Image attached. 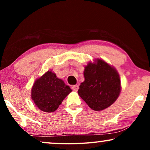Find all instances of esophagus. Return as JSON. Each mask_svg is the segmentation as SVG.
<instances>
[{"instance_id": "34e87169", "label": "esophagus", "mask_w": 150, "mask_h": 150, "mask_svg": "<svg viewBox=\"0 0 150 150\" xmlns=\"http://www.w3.org/2000/svg\"><path fill=\"white\" fill-rule=\"evenodd\" d=\"M79 85H73L72 87H71V89H72L73 91H77L78 90H79Z\"/></svg>"}]
</instances>
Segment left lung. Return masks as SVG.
Here are the masks:
<instances>
[{"instance_id": "1", "label": "left lung", "mask_w": 150, "mask_h": 150, "mask_svg": "<svg viewBox=\"0 0 150 150\" xmlns=\"http://www.w3.org/2000/svg\"><path fill=\"white\" fill-rule=\"evenodd\" d=\"M85 81L78 93L91 109L100 111L111 106L120 96L122 86L118 71L101 59L85 66Z\"/></svg>"}]
</instances>
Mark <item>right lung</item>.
Here are the masks:
<instances>
[{
    "label": "right lung",
    "mask_w": 150,
    "mask_h": 150,
    "mask_svg": "<svg viewBox=\"0 0 150 150\" xmlns=\"http://www.w3.org/2000/svg\"><path fill=\"white\" fill-rule=\"evenodd\" d=\"M71 91L63 80L58 79L52 70H48L35 81L31 89V99L39 109L52 112Z\"/></svg>",
    "instance_id": "right-lung-1"
}]
</instances>
